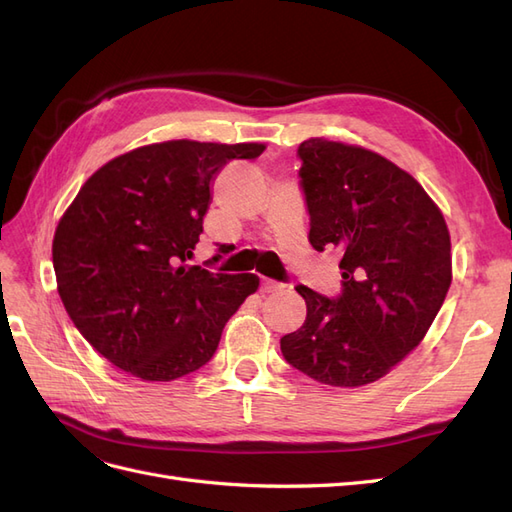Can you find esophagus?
I'll list each match as a JSON object with an SVG mask.
<instances>
[{
  "label": "esophagus",
  "instance_id": "obj_1",
  "mask_svg": "<svg viewBox=\"0 0 512 512\" xmlns=\"http://www.w3.org/2000/svg\"><path fill=\"white\" fill-rule=\"evenodd\" d=\"M282 288H284V284L273 282V280H262V284H260V292H262V294L277 292V290H282Z\"/></svg>",
  "mask_w": 512,
  "mask_h": 512
}]
</instances>
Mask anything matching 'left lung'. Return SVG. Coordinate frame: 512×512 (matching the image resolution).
I'll use <instances>...</instances> for the list:
<instances>
[{
	"label": "left lung",
	"mask_w": 512,
	"mask_h": 512,
	"mask_svg": "<svg viewBox=\"0 0 512 512\" xmlns=\"http://www.w3.org/2000/svg\"><path fill=\"white\" fill-rule=\"evenodd\" d=\"M314 250L342 252V292L303 284V327L280 339L284 359L331 386L376 382L410 354L451 286V235L412 175L378 153L309 138L297 149Z\"/></svg>",
	"instance_id": "8db88e82"
}]
</instances>
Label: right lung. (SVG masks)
<instances>
[{
	"mask_svg": "<svg viewBox=\"0 0 512 512\" xmlns=\"http://www.w3.org/2000/svg\"><path fill=\"white\" fill-rule=\"evenodd\" d=\"M262 151L258 143H156L85 181L57 224L53 269L70 320L104 359L149 382L177 380L211 361L228 318L260 280L188 260L215 175Z\"/></svg>",
	"mask_w": 512,
	"mask_h": 512,
	"instance_id": "obj_1",
	"label": "right lung"
}]
</instances>
